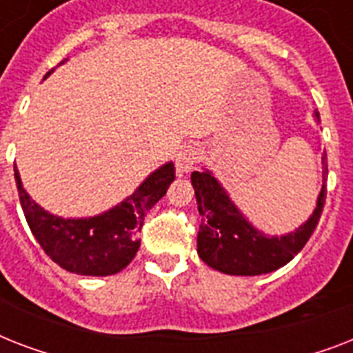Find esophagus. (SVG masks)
I'll return each instance as SVG.
<instances>
[{
    "mask_svg": "<svg viewBox=\"0 0 353 353\" xmlns=\"http://www.w3.org/2000/svg\"><path fill=\"white\" fill-rule=\"evenodd\" d=\"M201 159V150L194 144H188V146H183L179 152L176 154V170L177 174H187L194 168V165Z\"/></svg>",
    "mask_w": 353,
    "mask_h": 353,
    "instance_id": "esophagus-1",
    "label": "esophagus"
}]
</instances>
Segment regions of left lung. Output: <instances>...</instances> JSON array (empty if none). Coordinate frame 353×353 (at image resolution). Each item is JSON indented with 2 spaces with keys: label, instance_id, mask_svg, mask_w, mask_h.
Masks as SVG:
<instances>
[{
  "label": "left lung",
  "instance_id": "8db88e82",
  "mask_svg": "<svg viewBox=\"0 0 353 353\" xmlns=\"http://www.w3.org/2000/svg\"><path fill=\"white\" fill-rule=\"evenodd\" d=\"M317 122L319 112L313 113ZM324 181H326V154L323 155ZM192 187L201 216L198 231V254L209 268L236 276H254L271 273L293 260L306 245L317 227L326 199V183H323L317 205L310 220L284 236H268L245 220L232 203L225 188L209 170L192 172Z\"/></svg>",
  "mask_w": 353,
  "mask_h": 353
}]
</instances>
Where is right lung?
Segmentation results:
<instances>
[{"instance_id": "obj_1", "label": "right lung", "mask_w": 353, "mask_h": 353, "mask_svg": "<svg viewBox=\"0 0 353 353\" xmlns=\"http://www.w3.org/2000/svg\"><path fill=\"white\" fill-rule=\"evenodd\" d=\"M52 71L54 69L43 79ZM14 179L25 220L47 256L69 273L108 276L122 271L137 254L141 247L139 232L143 229L144 216L165 196L170 183L176 179V168L174 163L159 166L139 185L130 198L102 214L68 220L49 214L30 199L21 185L16 165Z\"/></svg>"}]
</instances>
